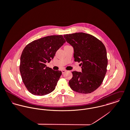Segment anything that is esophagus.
I'll return each instance as SVG.
<instances>
[{
    "label": "esophagus",
    "mask_w": 130,
    "mask_h": 130,
    "mask_svg": "<svg viewBox=\"0 0 130 130\" xmlns=\"http://www.w3.org/2000/svg\"><path fill=\"white\" fill-rule=\"evenodd\" d=\"M66 71H66V70H61L62 74H64Z\"/></svg>",
    "instance_id": "1"
}]
</instances>
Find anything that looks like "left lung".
Segmentation results:
<instances>
[{
    "mask_svg": "<svg viewBox=\"0 0 130 130\" xmlns=\"http://www.w3.org/2000/svg\"><path fill=\"white\" fill-rule=\"evenodd\" d=\"M67 42L74 48V61L80 62L82 72H72L69 84L75 92L92 93L102 84L107 73L108 58L103 43L90 34L76 32L64 35Z\"/></svg>",
    "mask_w": 130,
    "mask_h": 130,
    "instance_id": "8db88e82",
    "label": "left lung"
}]
</instances>
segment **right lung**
<instances>
[{
    "label": "right lung",
    "instance_id": "1",
    "mask_svg": "<svg viewBox=\"0 0 130 130\" xmlns=\"http://www.w3.org/2000/svg\"><path fill=\"white\" fill-rule=\"evenodd\" d=\"M65 42L62 35L51 36L35 40L24 47L19 70L22 81L31 93L44 95L55 89L61 72L47 67L45 63L54 58Z\"/></svg>",
    "mask_w": 130,
    "mask_h": 130
}]
</instances>
